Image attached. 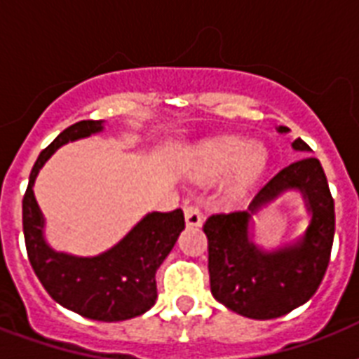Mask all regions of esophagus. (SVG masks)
<instances>
[{"mask_svg": "<svg viewBox=\"0 0 359 359\" xmlns=\"http://www.w3.org/2000/svg\"><path fill=\"white\" fill-rule=\"evenodd\" d=\"M184 218H186V225H188V227H201V224H203L201 208L197 207V205H186Z\"/></svg>", "mask_w": 359, "mask_h": 359, "instance_id": "obj_1", "label": "esophagus"}]
</instances>
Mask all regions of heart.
Returning <instances> with one entry per match:
<instances>
[{"instance_id":"b5f03b06","label":"heart","mask_w":359,"mask_h":359,"mask_svg":"<svg viewBox=\"0 0 359 359\" xmlns=\"http://www.w3.org/2000/svg\"><path fill=\"white\" fill-rule=\"evenodd\" d=\"M268 165L264 145L240 135H222L199 143L186 165L188 177L197 182H212L225 177V196L238 199L250 194Z\"/></svg>"}]
</instances>
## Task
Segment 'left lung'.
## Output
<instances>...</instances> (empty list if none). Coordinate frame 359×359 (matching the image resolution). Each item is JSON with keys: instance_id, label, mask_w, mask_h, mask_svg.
Returning a JSON list of instances; mask_svg holds the SVG:
<instances>
[{"instance_id": "obj_1", "label": "left lung", "mask_w": 359, "mask_h": 359, "mask_svg": "<svg viewBox=\"0 0 359 359\" xmlns=\"http://www.w3.org/2000/svg\"><path fill=\"white\" fill-rule=\"evenodd\" d=\"M279 134L289 132L279 126ZM294 151L311 152L300 137ZM298 189L312 219L294 245L273 252L252 244L250 216L281 193ZM203 231L208 238L210 292L219 304L242 317L268 320L304 306L323 281L335 233L334 197L317 158L306 156L279 171L253 197L248 210L212 214Z\"/></svg>"}]
</instances>
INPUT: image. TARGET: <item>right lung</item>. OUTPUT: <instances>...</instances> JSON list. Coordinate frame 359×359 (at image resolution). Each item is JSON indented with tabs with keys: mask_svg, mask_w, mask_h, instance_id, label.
Returning <instances> with one entry per match:
<instances>
[{
	"mask_svg": "<svg viewBox=\"0 0 359 359\" xmlns=\"http://www.w3.org/2000/svg\"><path fill=\"white\" fill-rule=\"evenodd\" d=\"M104 130L102 121H80L63 130L39 154L22 201L25 250L36 278L59 306L81 317L119 323L140 317L156 302V270L184 229V214L149 212L114 248L95 257L55 251L44 238V218L33 184L48 158L69 141Z\"/></svg>",
	"mask_w": 359,
	"mask_h": 359,
	"instance_id": "obj_1",
	"label": "right lung"
}]
</instances>
